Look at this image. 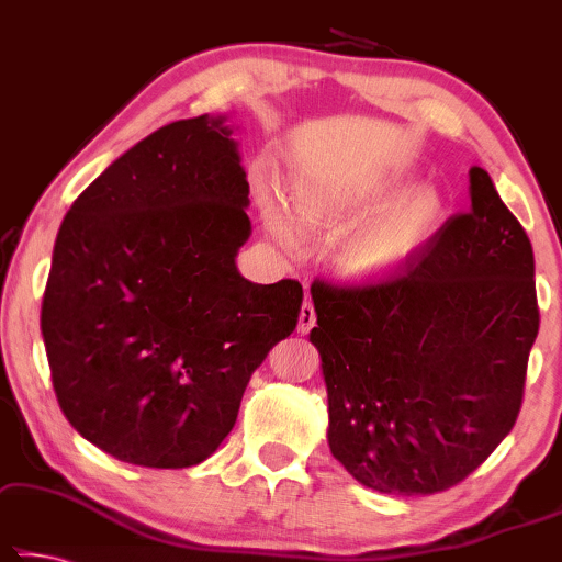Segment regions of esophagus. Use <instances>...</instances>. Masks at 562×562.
Masks as SVG:
<instances>
[{
    "label": "esophagus",
    "instance_id": "1",
    "mask_svg": "<svg viewBox=\"0 0 562 562\" xmlns=\"http://www.w3.org/2000/svg\"><path fill=\"white\" fill-rule=\"evenodd\" d=\"M314 324H316L314 304L312 301H304V306H301V312H299V331H308Z\"/></svg>",
    "mask_w": 562,
    "mask_h": 562
}]
</instances>
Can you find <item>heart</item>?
Masks as SVG:
<instances>
[{
    "mask_svg": "<svg viewBox=\"0 0 562 562\" xmlns=\"http://www.w3.org/2000/svg\"><path fill=\"white\" fill-rule=\"evenodd\" d=\"M408 187L411 177L405 175H387L357 192L301 182L296 187V215L306 227L322 233H345L357 224L356 231L339 243V271L355 281L385 279L408 266L436 238L446 217L438 190L418 187L404 195ZM268 223L281 243H294V231L276 207L268 213Z\"/></svg>",
    "mask_w": 562,
    "mask_h": 562,
    "instance_id": "1",
    "label": "heart"
}]
</instances>
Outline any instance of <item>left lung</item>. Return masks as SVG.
I'll list each match as a JSON object with an SVG mask.
<instances>
[{
	"label": "left lung",
	"mask_w": 562,
	"mask_h": 562,
	"mask_svg": "<svg viewBox=\"0 0 562 562\" xmlns=\"http://www.w3.org/2000/svg\"><path fill=\"white\" fill-rule=\"evenodd\" d=\"M471 207L401 271L312 283L329 449L385 494H436L490 459L519 416L540 329L525 227L474 167Z\"/></svg>",
	"instance_id": "obj_1"
}]
</instances>
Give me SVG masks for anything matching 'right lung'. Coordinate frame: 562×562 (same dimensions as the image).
<instances>
[{
  "label": "right lung",
  "instance_id": "1",
  "mask_svg": "<svg viewBox=\"0 0 562 562\" xmlns=\"http://www.w3.org/2000/svg\"><path fill=\"white\" fill-rule=\"evenodd\" d=\"M231 134L210 116L157 128L78 194L55 240L40 314L55 397L119 461L207 459L296 329L301 283L235 266L250 221Z\"/></svg>",
  "mask_w": 562,
  "mask_h": 562
}]
</instances>
